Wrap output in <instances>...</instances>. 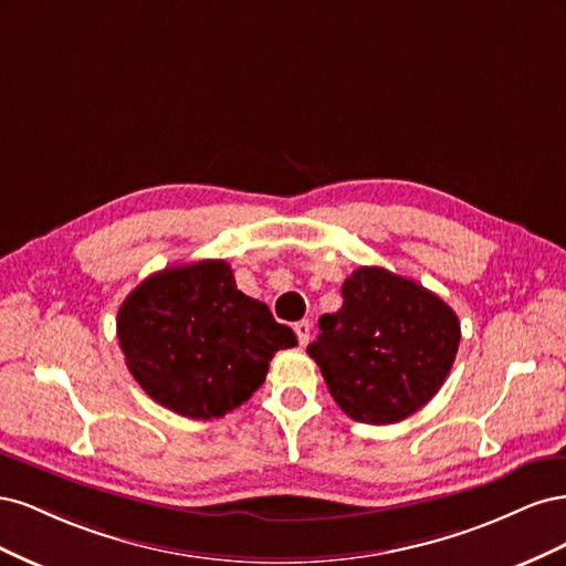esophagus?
<instances>
[{
    "label": "esophagus",
    "mask_w": 566,
    "mask_h": 566,
    "mask_svg": "<svg viewBox=\"0 0 566 566\" xmlns=\"http://www.w3.org/2000/svg\"><path fill=\"white\" fill-rule=\"evenodd\" d=\"M295 335H297V339H300V345L302 347H306L310 345V335H312V323L310 321H297L295 323Z\"/></svg>",
    "instance_id": "esophagus-1"
}]
</instances>
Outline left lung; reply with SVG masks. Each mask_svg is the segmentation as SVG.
<instances>
[{
	"label": "left lung",
	"mask_w": 566,
	"mask_h": 566,
	"mask_svg": "<svg viewBox=\"0 0 566 566\" xmlns=\"http://www.w3.org/2000/svg\"><path fill=\"white\" fill-rule=\"evenodd\" d=\"M342 310L318 318L306 347L352 420L391 424L430 401L455 361L460 323L420 283L361 266L342 285Z\"/></svg>",
	"instance_id": "left-lung-1"
}]
</instances>
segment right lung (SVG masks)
I'll list each match as a JSON object with an SVG mask.
<instances>
[{
  "label": "right lung",
  "instance_id": "right-lung-1",
  "mask_svg": "<svg viewBox=\"0 0 566 566\" xmlns=\"http://www.w3.org/2000/svg\"><path fill=\"white\" fill-rule=\"evenodd\" d=\"M117 339L153 401L193 420L227 416L262 387L295 333L235 287L224 260L163 269L117 312Z\"/></svg>",
  "mask_w": 566,
  "mask_h": 566
}]
</instances>
